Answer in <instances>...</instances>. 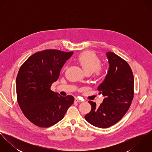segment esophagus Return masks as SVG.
<instances>
[{
	"mask_svg": "<svg viewBox=\"0 0 152 152\" xmlns=\"http://www.w3.org/2000/svg\"><path fill=\"white\" fill-rule=\"evenodd\" d=\"M75 101L76 102H82L83 101H82L81 99L78 98H75Z\"/></svg>",
	"mask_w": 152,
	"mask_h": 152,
	"instance_id": "obj_1",
	"label": "esophagus"
}]
</instances>
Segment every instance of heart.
Here are the masks:
<instances>
[{
  "label": "heart",
  "mask_w": 152,
  "mask_h": 152,
  "mask_svg": "<svg viewBox=\"0 0 152 152\" xmlns=\"http://www.w3.org/2000/svg\"><path fill=\"white\" fill-rule=\"evenodd\" d=\"M77 60L86 73L91 74L94 72L97 76L102 75L104 70L101 67V61L94 53L91 51L82 53L78 56Z\"/></svg>",
  "instance_id": "1"
}]
</instances>
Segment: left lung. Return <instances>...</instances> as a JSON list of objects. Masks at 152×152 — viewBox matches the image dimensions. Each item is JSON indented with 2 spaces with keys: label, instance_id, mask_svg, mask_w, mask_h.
<instances>
[{
  "label": "left lung",
  "instance_id": "8db88e82",
  "mask_svg": "<svg viewBox=\"0 0 152 152\" xmlns=\"http://www.w3.org/2000/svg\"><path fill=\"white\" fill-rule=\"evenodd\" d=\"M106 56L108 71L98 87L99 94H102L104 99L99 107L88 101L91 110L85 116L87 122L100 128H109L122 118L130 107L134 94V78L129 65L114 53L108 51Z\"/></svg>",
  "mask_w": 152,
  "mask_h": 152
}]
</instances>
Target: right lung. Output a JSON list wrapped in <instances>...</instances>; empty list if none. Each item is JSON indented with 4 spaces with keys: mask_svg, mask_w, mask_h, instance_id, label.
<instances>
[{
    "mask_svg": "<svg viewBox=\"0 0 152 152\" xmlns=\"http://www.w3.org/2000/svg\"><path fill=\"white\" fill-rule=\"evenodd\" d=\"M72 54L46 50L33 54L20 66L16 78L18 102L33 124L48 128L57 124L74 103L72 95L62 96L50 89Z\"/></svg>",
    "mask_w": 152,
    "mask_h": 152,
    "instance_id": "1",
    "label": "right lung"
}]
</instances>
